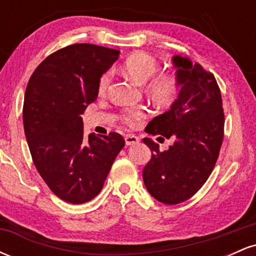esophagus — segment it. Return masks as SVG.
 <instances>
[{"mask_svg":"<svg viewBox=\"0 0 256 256\" xmlns=\"http://www.w3.org/2000/svg\"><path fill=\"white\" fill-rule=\"evenodd\" d=\"M140 142V138L136 134H126L125 136V143L126 146H134Z\"/></svg>","mask_w":256,"mask_h":256,"instance_id":"34e87169","label":"esophagus"}]
</instances>
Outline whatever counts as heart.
I'll use <instances>...</instances> for the list:
<instances>
[{"label": "heart", "instance_id": "obj_1", "mask_svg": "<svg viewBox=\"0 0 256 256\" xmlns=\"http://www.w3.org/2000/svg\"><path fill=\"white\" fill-rule=\"evenodd\" d=\"M124 72L137 83H146V91L150 98L161 104H170L177 98L179 89L178 77L172 73H158V62L156 58L144 52H137L131 54L125 60ZM112 82V72L108 71L101 76L98 80V92L104 94ZM146 116V108L134 107L122 112V122L128 126L137 124Z\"/></svg>", "mask_w": 256, "mask_h": 256}]
</instances>
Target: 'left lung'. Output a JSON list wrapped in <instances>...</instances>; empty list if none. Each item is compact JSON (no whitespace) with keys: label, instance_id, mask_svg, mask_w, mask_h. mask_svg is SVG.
Masks as SVG:
<instances>
[{"label":"left lung","instance_id":"1","mask_svg":"<svg viewBox=\"0 0 256 256\" xmlns=\"http://www.w3.org/2000/svg\"><path fill=\"white\" fill-rule=\"evenodd\" d=\"M180 85L171 110L146 125V132L174 138L168 150L160 152L152 138H143L152 158L143 170L149 194L165 204L192 198L206 183L218 160L224 138L222 94L213 73L200 64L173 58Z\"/></svg>","mask_w":256,"mask_h":256}]
</instances>
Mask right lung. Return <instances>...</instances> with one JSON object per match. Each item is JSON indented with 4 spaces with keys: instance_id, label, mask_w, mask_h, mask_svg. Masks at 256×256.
Segmentation results:
<instances>
[{
    "instance_id": "obj_1",
    "label": "right lung",
    "mask_w": 256,
    "mask_h": 256,
    "mask_svg": "<svg viewBox=\"0 0 256 256\" xmlns=\"http://www.w3.org/2000/svg\"><path fill=\"white\" fill-rule=\"evenodd\" d=\"M119 52L71 44L44 58L26 86L22 122L32 161L49 189L70 204L98 195L125 146L118 132L86 137L80 116L96 101L100 78Z\"/></svg>"
}]
</instances>
